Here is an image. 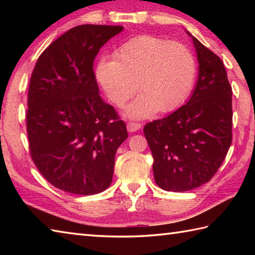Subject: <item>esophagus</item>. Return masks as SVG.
I'll return each instance as SVG.
<instances>
[{"instance_id":"obj_1","label":"esophagus","mask_w":255,"mask_h":255,"mask_svg":"<svg viewBox=\"0 0 255 255\" xmlns=\"http://www.w3.org/2000/svg\"><path fill=\"white\" fill-rule=\"evenodd\" d=\"M140 128H141V124H139V123L130 122V123L127 124V130H128L129 132L137 131V130H139Z\"/></svg>"}]
</instances>
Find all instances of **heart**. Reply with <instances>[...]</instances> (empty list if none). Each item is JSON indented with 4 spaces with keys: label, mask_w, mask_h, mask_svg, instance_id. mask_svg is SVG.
Masks as SVG:
<instances>
[{
    "label": "heart",
    "mask_w": 255,
    "mask_h": 255,
    "mask_svg": "<svg viewBox=\"0 0 255 255\" xmlns=\"http://www.w3.org/2000/svg\"><path fill=\"white\" fill-rule=\"evenodd\" d=\"M113 57L114 60L97 63L95 77L118 107L126 104L137 88L142 92L127 107L130 118L174 111L193 88L196 63L192 51L181 42L140 35L117 47Z\"/></svg>",
    "instance_id": "1"
}]
</instances>
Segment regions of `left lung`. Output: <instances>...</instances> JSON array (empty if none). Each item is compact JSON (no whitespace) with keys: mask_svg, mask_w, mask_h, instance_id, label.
<instances>
[{"mask_svg":"<svg viewBox=\"0 0 255 255\" xmlns=\"http://www.w3.org/2000/svg\"><path fill=\"white\" fill-rule=\"evenodd\" d=\"M192 37L198 79L191 99L143 128L153 156L156 185L185 192L211 180L232 140V90L221 59Z\"/></svg>","mask_w":255,"mask_h":255,"instance_id":"8db88e82","label":"left lung"}]
</instances>
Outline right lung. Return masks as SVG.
Returning a JSON list of instances; mask_svg holds the SVG:
<instances>
[{
  "label": "right lung",
  "mask_w": 255,
  "mask_h": 255,
  "mask_svg": "<svg viewBox=\"0 0 255 255\" xmlns=\"http://www.w3.org/2000/svg\"><path fill=\"white\" fill-rule=\"evenodd\" d=\"M123 26L80 25L38 58L26 113L31 159L61 191L93 195L111 185L126 124L100 96L93 71L101 48Z\"/></svg>",
  "instance_id": "obj_1"
}]
</instances>
